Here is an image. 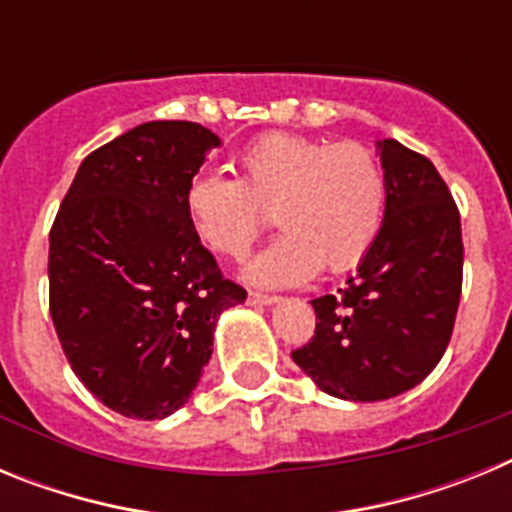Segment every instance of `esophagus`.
I'll return each instance as SVG.
<instances>
[{"mask_svg":"<svg viewBox=\"0 0 512 512\" xmlns=\"http://www.w3.org/2000/svg\"><path fill=\"white\" fill-rule=\"evenodd\" d=\"M248 302L251 305H274V302H279L277 295H264V292H248Z\"/></svg>","mask_w":512,"mask_h":512,"instance_id":"esophagus-1","label":"esophagus"}]
</instances>
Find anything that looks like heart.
Returning a JSON list of instances; mask_svg holds the SVG:
<instances>
[{
	"label": "heart",
	"instance_id": "b5f03b06",
	"mask_svg": "<svg viewBox=\"0 0 512 512\" xmlns=\"http://www.w3.org/2000/svg\"><path fill=\"white\" fill-rule=\"evenodd\" d=\"M238 179L200 171L184 192L189 220L202 241L241 261L269 228L274 210L287 230L261 251L246 277L289 287L361 264L382 230L387 176L372 148L325 143L305 135L269 133L235 158Z\"/></svg>",
	"mask_w": 512,
	"mask_h": 512
}]
</instances>
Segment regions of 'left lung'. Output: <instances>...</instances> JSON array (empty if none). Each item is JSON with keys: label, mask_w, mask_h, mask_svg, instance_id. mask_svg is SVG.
<instances>
[{"label": "left lung", "mask_w": 512, "mask_h": 512, "mask_svg": "<svg viewBox=\"0 0 512 512\" xmlns=\"http://www.w3.org/2000/svg\"><path fill=\"white\" fill-rule=\"evenodd\" d=\"M387 207L356 277L312 300L315 336L292 359L320 390L377 402L413 390L454 333L464 243L449 187L436 166L392 138L377 143Z\"/></svg>", "instance_id": "8db88e82"}]
</instances>
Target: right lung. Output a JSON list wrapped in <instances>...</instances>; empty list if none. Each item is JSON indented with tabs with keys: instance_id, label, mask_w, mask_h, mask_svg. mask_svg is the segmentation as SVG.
Returning <instances> with one entry per match:
<instances>
[{
	"instance_id": "obj_1",
	"label": "right lung",
	"mask_w": 512,
	"mask_h": 512,
	"mask_svg": "<svg viewBox=\"0 0 512 512\" xmlns=\"http://www.w3.org/2000/svg\"><path fill=\"white\" fill-rule=\"evenodd\" d=\"M220 138L156 120L81 161L51 228V318L76 377L125 418L189 400L220 312L246 300L200 243L184 192Z\"/></svg>"
}]
</instances>
